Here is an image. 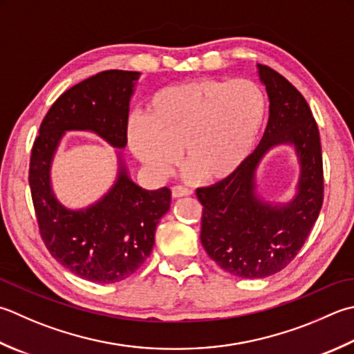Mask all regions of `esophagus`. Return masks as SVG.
I'll return each instance as SVG.
<instances>
[{
  "label": "esophagus",
  "instance_id": "obj_1",
  "mask_svg": "<svg viewBox=\"0 0 354 354\" xmlns=\"http://www.w3.org/2000/svg\"><path fill=\"white\" fill-rule=\"evenodd\" d=\"M192 190L187 189V187L183 185H175L171 187V196L173 198H183V196H190Z\"/></svg>",
  "mask_w": 354,
  "mask_h": 354
}]
</instances>
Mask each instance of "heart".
Segmentation results:
<instances>
[{
	"label": "heart",
	"instance_id": "obj_1",
	"mask_svg": "<svg viewBox=\"0 0 354 354\" xmlns=\"http://www.w3.org/2000/svg\"><path fill=\"white\" fill-rule=\"evenodd\" d=\"M266 112V95L252 80L184 82L161 88L147 113L130 118L129 144L158 176L169 175L185 149L190 178L223 181L253 155Z\"/></svg>",
	"mask_w": 354,
	"mask_h": 354
}]
</instances>
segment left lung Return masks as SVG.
Returning <instances> with one entry per match:
<instances>
[{
    "instance_id": "1",
    "label": "left lung",
    "mask_w": 354,
    "mask_h": 354,
    "mask_svg": "<svg viewBox=\"0 0 354 354\" xmlns=\"http://www.w3.org/2000/svg\"><path fill=\"white\" fill-rule=\"evenodd\" d=\"M270 100L264 136L238 173L196 190L203 204L201 242L230 274L267 278L286 268L306 242L324 201L319 130L306 98L273 68L258 64ZM293 145L301 173L295 198L272 205L255 192V170L276 145Z\"/></svg>"
}]
</instances>
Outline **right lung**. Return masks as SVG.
<instances>
[{
    "instance_id": "1",
    "label": "right lung",
    "mask_w": 354,
    "mask_h": 354,
    "mask_svg": "<svg viewBox=\"0 0 354 354\" xmlns=\"http://www.w3.org/2000/svg\"><path fill=\"white\" fill-rule=\"evenodd\" d=\"M138 78V72L106 71L68 88L48 109L32 147L29 184L41 238L61 266L90 282H120L144 264L159 219L170 209L171 192L135 184L118 151L120 171L112 189L86 209L72 210L52 190V161L61 138L72 130L92 131L115 149L126 147Z\"/></svg>"
}]
</instances>
